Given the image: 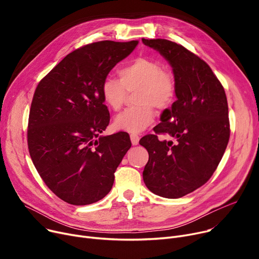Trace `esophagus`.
Listing matches in <instances>:
<instances>
[{
	"label": "esophagus",
	"mask_w": 259,
	"mask_h": 259,
	"mask_svg": "<svg viewBox=\"0 0 259 259\" xmlns=\"http://www.w3.org/2000/svg\"><path fill=\"white\" fill-rule=\"evenodd\" d=\"M130 139H131V143L132 145H138L140 142V135L137 133H131L130 134Z\"/></svg>",
	"instance_id": "1"
}]
</instances>
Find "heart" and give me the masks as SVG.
Listing matches in <instances>:
<instances>
[{
	"instance_id": "obj_1",
	"label": "heart",
	"mask_w": 259,
	"mask_h": 259,
	"mask_svg": "<svg viewBox=\"0 0 259 259\" xmlns=\"http://www.w3.org/2000/svg\"><path fill=\"white\" fill-rule=\"evenodd\" d=\"M119 79L112 76L104 78L101 95L105 105L118 111L126 103L128 92L134 93V103L114 119V127L137 133L150 126L155 119L154 106L167 110L176 99L178 80L172 71L164 69L162 64L147 56L132 60L118 70Z\"/></svg>"
}]
</instances>
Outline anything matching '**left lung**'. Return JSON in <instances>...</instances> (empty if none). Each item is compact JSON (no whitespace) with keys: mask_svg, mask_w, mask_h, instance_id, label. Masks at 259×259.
<instances>
[{"mask_svg":"<svg viewBox=\"0 0 259 259\" xmlns=\"http://www.w3.org/2000/svg\"><path fill=\"white\" fill-rule=\"evenodd\" d=\"M164 56L178 80L176 101L161 114L154 134L140 144L149 153L143 178L156 195L180 198L205 185L222 160L230 139L225 89L210 66L195 53L165 38H143ZM167 134L174 141H159Z\"/></svg>","mask_w":259,"mask_h":259,"instance_id":"obj_1","label":"left lung"}]
</instances>
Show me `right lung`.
Masks as SVG:
<instances>
[{"label": "right lung", "instance_id": "right-lung-1", "mask_svg": "<svg viewBox=\"0 0 259 259\" xmlns=\"http://www.w3.org/2000/svg\"><path fill=\"white\" fill-rule=\"evenodd\" d=\"M139 40H101L70 52L37 84L27 143L33 165L62 200L90 205L105 197L131 147L128 133L100 137L110 121L101 85Z\"/></svg>", "mask_w": 259, "mask_h": 259}]
</instances>
